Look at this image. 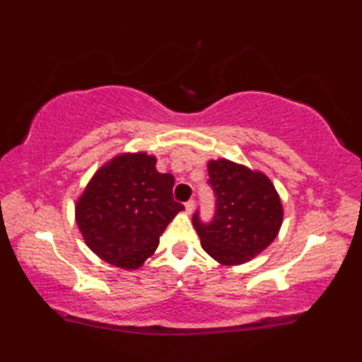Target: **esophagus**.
<instances>
[{"label": "esophagus", "instance_id": "34e87169", "mask_svg": "<svg viewBox=\"0 0 362 362\" xmlns=\"http://www.w3.org/2000/svg\"><path fill=\"white\" fill-rule=\"evenodd\" d=\"M185 210H187L188 214L193 213V210H194V201H188V202L185 204Z\"/></svg>", "mask_w": 362, "mask_h": 362}]
</instances>
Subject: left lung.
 <instances>
[{
    "label": "left lung",
    "mask_w": 362,
    "mask_h": 362,
    "mask_svg": "<svg viewBox=\"0 0 362 362\" xmlns=\"http://www.w3.org/2000/svg\"><path fill=\"white\" fill-rule=\"evenodd\" d=\"M216 214L193 226L202 249L222 266H240L266 250L283 224V205L271 179L257 169L218 158L206 163Z\"/></svg>",
    "instance_id": "1"
}]
</instances>
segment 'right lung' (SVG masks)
<instances>
[{
  "label": "right lung",
  "instance_id": "add662e5",
  "mask_svg": "<svg viewBox=\"0 0 362 362\" xmlns=\"http://www.w3.org/2000/svg\"><path fill=\"white\" fill-rule=\"evenodd\" d=\"M156 156L121 152L98 169L74 206L88 249L124 271L140 269L183 205L173 199L174 177L157 171Z\"/></svg>",
  "mask_w": 362,
  "mask_h": 362
}]
</instances>
